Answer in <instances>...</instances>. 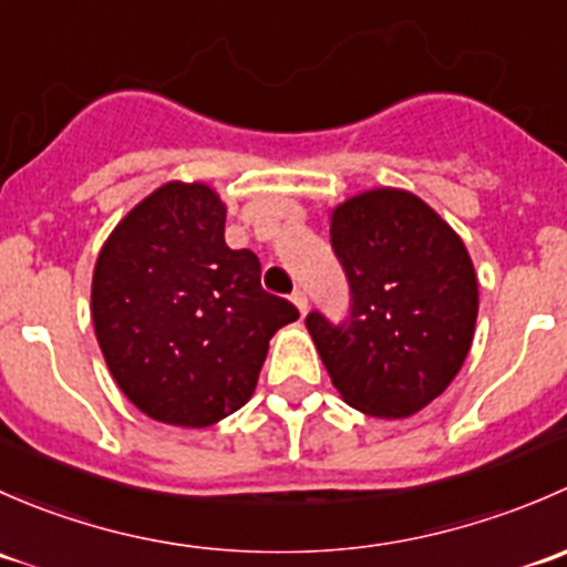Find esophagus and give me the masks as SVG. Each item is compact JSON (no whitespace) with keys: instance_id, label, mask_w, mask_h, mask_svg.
I'll return each instance as SVG.
<instances>
[{"instance_id":"esophagus-1","label":"esophagus","mask_w":567,"mask_h":567,"mask_svg":"<svg viewBox=\"0 0 567 567\" xmlns=\"http://www.w3.org/2000/svg\"><path fill=\"white\" fill-rule=\"evenodd\" d=\"M290 301L299 307L301 316H307V293H305V290H293V293H290Z\"/></svg>"}]
</instances>
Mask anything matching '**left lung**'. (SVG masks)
Masks as SVG:
<instances>
[{
  "instance_id": "8db88e82",
  "label": "left lung",
  "mask_w": 567,
  "mask_h": 567,
  "mask_svg": "<svg viewBox=\"0 0 567 567\" xmlns=\"http://www.w3.org/2000/svg\"><path fill=\"white\" fill-rule=\"evenodd\" d=\"M331 247L351 316H307L340 398L362 414L403 420L458 375L477 323V274L458 233L416 194L370 188L331 210Z\"/></svg>"
}]
</instances>
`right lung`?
<instances>
[{
    "label": "right lung",
    "instance_id": "add662e5",
    "mask_svg": "<svg viewBox=\"0 0 567 567\" xmlns=\"http://www.w3.org/2000/svg\"><path fill=\"white\" fill-rule=\"evenodd\" d=\"M227 208L205 183H164L125 214L93 271L106 368L151 420L208 427L257 386L268 340L299 310L260 288V260L225 244Z\"/></svg>",
    "mask_w": 567,
    "mask_h": 567
}]
</instances>
